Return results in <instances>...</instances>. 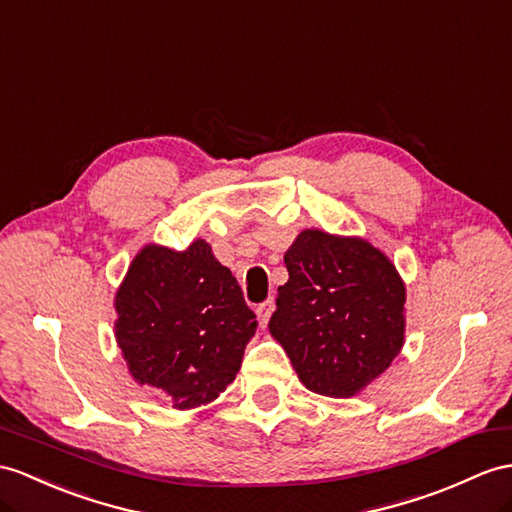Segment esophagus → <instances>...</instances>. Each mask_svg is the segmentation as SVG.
<instances>
[{
	"mask_svg": "<svg viewBox=\"0 0 512 512\" xmlns=\"http://www.w3.org/2000/svg\"><path fill=\"white\" fill-rule=\"evenodd\" d=\"M273 308H276V304H273V299H267V302H263V304H260V306L256 308L260 328H267V323H269V319H271Z\"/></svg>",
	"mask_w": 512,
	"mask_h": 512,
	"instance_id": "esophagus-1",
	"label": "esophagus"
}]
</instances>
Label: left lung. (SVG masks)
Wrapping results in <instances>:
<instances>
[{
	"mask_svg": "<svg viewBox=\"0 0 512 512\" xmlns=\"http://www.w3.org/2000/svg\"><path fill=\"white\" fill-rule=\"evenodd\" d=\"M269 332L308 391L354 397L404 345L406 286L380 249L358 236L304 230L284 254Z\"/></svg>",
	"mask_w": 512,
	"mask_h": 512,
	"instance_id": "1",
	"label": "left lung"
}]
</instances>
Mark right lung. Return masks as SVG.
Returning a JSON list of instances; mask_svg holds the SVG:
<instances>
[{
	"instance_id": "obj_1",
	"label": "right lung",
	"mask_w": 512,
	"mask_h": 512,
	"mask_svg": "<svg viewBox=\"0 0 512 512\" xmlns=\"http://www.w3.org/2000/svg\"><path fill=\"white\" fill-rule=\"evenodd\" d=\"M115 336L130 376L189 410L217 400L256 332L239 282L204 241L149 243L115 295Z\"/></svg>"
}]
</instances>
